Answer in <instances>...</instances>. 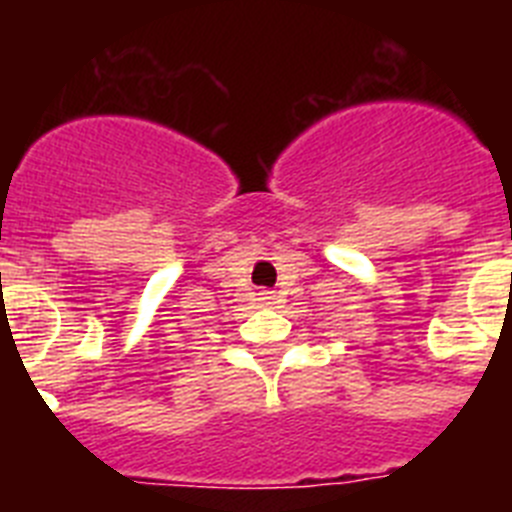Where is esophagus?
Returning a JSON list of instances; mask_svg holds the SVG:
<instances>
[{
  "instance_id": "34e87169",
  "label": "esophagus",
  "mask_w": 512,
  "mask_h": 512,
  "mask_svg": "<svg viewBox=\"0 0 512 512\" xmlns=\"http://www.w3.org/2000/svg\"><path fill=\"white\" fill-rule=\"evenodd\" d=\"M261 300H264L266 305H271V302H274V295H271V292H264V295H261Z\"/></svg>"
}]
</instances>
